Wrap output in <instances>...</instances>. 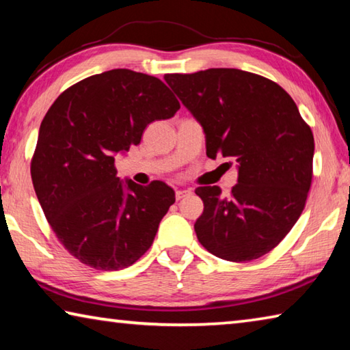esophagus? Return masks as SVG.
Instances as JSON below:
<instances>
[{
  "label": "esophagus",
  "instance_id": "1",
  "mask_svg": "<svg viewBox=\"0 0 350 350\" xmlns=\"http://www.w3.org/2000/svg\"><path fill=\"white\" fill-rule=\"evenodd\" d=\"M189 194H191V189H177V191H176V199L180 200L183 198L189 196Z\"/></svg>",
  "mask_w": 350,
  "mask_h": 350
}]
</instances>
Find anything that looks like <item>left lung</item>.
I'll return each mask as SVG.
<instances>
[{
    "mask_svg": "<svg viewBox=\"0 0 350 350\" xmlns=\"http://www.w3.org/2000/svg\"><path fill=\"white\" fill-rule=\"evenodd\" d=\"M168 86L205 133L206 156L233 157L230 196L199 187L198 239L215 256L245 262L280 244L304 210L315 142L298 106L280 85L241 69L167 74Z\"/></svg>",
    "mask_w": 350,
    "mask_h": 350,
    "instance_id": "1",
    "label": "left lung"
}]
</instances>
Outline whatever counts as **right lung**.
<instances>
[{"instance_id":"obj_1","label":"right lung","mask_w":350,"mask_h":350,"mask_svg":"<svg viewBox=\"0 0 350 350\" xmlns=\"http://www.w3.org/2000/svg\"><path fill=\"white\" fill-rule=\"evenodd\" d=\"M179 108L156 77L112 69L75 83L46 112L31 163L33 188L58 241L80 262L120 270L151 247L174 191L161 180H120L116 154Z\"/></svg>"}]
</instances>
